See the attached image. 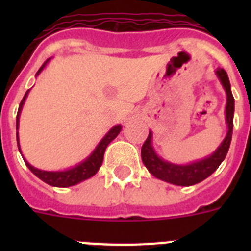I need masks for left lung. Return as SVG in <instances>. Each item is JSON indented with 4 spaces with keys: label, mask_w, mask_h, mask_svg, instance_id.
I'll return each mask as SVG.
<instances>
[{
    "label": "left lung",
    "mask_w": 251,
    "mask_h": 251,
    "mask_svg": "<svg viewBox=\"0 0 251 251\" xmlns=\"http://www.w3.org/2000/svg\"><path fill=\"white\" fill-rule=\"evenodd\" d=\"M215 75L217 76L220 84L223 85L226 93V106H225V123L227 132L225 138L220 143V146L205 158L197 159V161L178 165L166 161L158 156L154 147L152 145L153 133L150 130L147 139L142 146L141 156L143 165L147 167L150 174L153 175L156 178L162 179L165 182L172 183L177 186H192L201 182L208 176H211L217 167L221 165V162L225 159L227 151L230 148L232 138V127H234V110L235 100L231 93V85H230L229 76L224 69H216Z\"/></svg>",
    "instance_id": "obj_1"
}]
</instances>
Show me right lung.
I'll return each mask as SVG.
<instances>
[{
    "mask_svg": "<svg viewBox=\"0 0 251 251\" xmlns=\"http://www.w3.org/2000/svg\"><path fill=\"white\" fill-rule=\"evenodd\" d=\"M50 59H48L45 63L43 64V66L39 69V72L36 73L35 77H37L40 75V73L43 72L44 69L46 68L49 63H50ZM31 89H28L27 92L25 93L24 98H22L21 103H20L19 106V112H17L16 117V139H17V147H19L20 153H21L22 158L25 161L26 166L28 167V170L32 172L36 177H39L41 181H44L45 183L50 186H54V187H70V186L77 185V183L83 182L85 179L90 178V177L94 176L100 168L101 163H103L104 158V152H105L106 147L109 145L110 142L118 136L122 130V124H115L114 127L110 128L108 132L105 133V136L99 141V143L97 145V147L93 150V152L90 153L89 156L86 157L85 159H83L81 162L76 163L73 167L65 168V170L61 171H45V170H40V168L34 167L32 165H30L27 161L25 159L24 154L21 152V147H20V138H19V127H20V115H21L22 112V106L25 104L26 99H27V95L30 93Z\"/></svg>",
    "mask_w": 251,
    "mask_h": 251,
    "instance_id": "right-lung-1",
    "label": "right lung"
}]
</instances>
